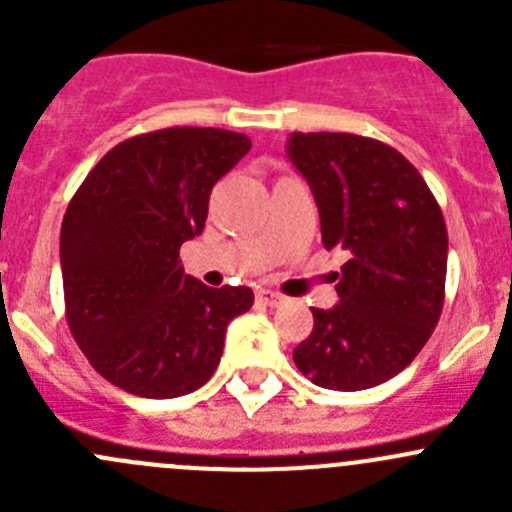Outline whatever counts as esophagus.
<instances>
[{"mask_svg":"<svg viewBox=\"0 0 512 512\" xmlns=\"http://www.w3.org/2000/svg\"><path fill=\"white\" fill-rule=\"evenodd\" d=\"M257 302L265 304V307H280L282 294L272 292V289H260V292H257Z\"/></svg>","mask_w":512,"mask_h":512,"instance_id":"esophagus-1","label":"esophagus"}]
</instances>
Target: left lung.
Here are the masks:
<instances>
[{
  "label": "left lung",
  "mask_w": 512,
  "mask_h": 512,
  "mask_svg": "<svg viewBox=\"0 0 512 512\" xmlns=\"http://www.w3.org/2000/svg\"><path fill=\"white\" fill-rule=\"evenodd\" d=\"M287 156L317 200L324 247L347 255L339 304L312 309L314 329L294 364L322 389L384 384L416 359L441 317V208L414 165L374 138L292 133Z\"/></svg>",
  "instance_id": "1"
}]
</instances>
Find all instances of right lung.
I'll use <instances>...</instances> for the list:
<instances>
[{
	"instance_id": "obj_1",
	"label": "right lung",
	"mask_w": 512,
	"mask_h": 512,
	"mask_svg": "<svg viewBox=\"0 0 512 512\" xmlns=\"http://www.w3.org/2000/svg\"><path fill=\"white\" fill-rule=\"evenodd\" d=\"M252 148L223 128H163L94 165L61 223L66 322L91 366L143 399H175L215 374L250 287L203 285L180 267L213 185Z\"/></svg>"
}]
</instances>
